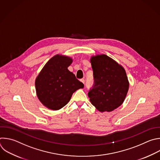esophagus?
<instances>
[{"instance_id":"obj_1","label":"esophagus","mask_w":160,"mask_h":160,"mask_svg":"<svg viewBox=\"0 0 160 160\" xmlns=\"http://www.w3.org/2000/svg\"><path fill=\"white\" fill-rule=\"evenodd\" d=\"M80 81H81L83 84L85 83V80H84V79H83V78H82V79H81V80H80Z\"/></svg>"}]
</instances>
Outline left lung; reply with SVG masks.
Here are the masks:
<instances>
[{"label": "left lung", "instance_id": "obj_1", "mask_svg": "<svg viewBox=\"0 0 160 160\" xmlns=\"http://www.w3.org/2000/svg\"><path fill=\"white\" fill-rule=\"evenodd\" d=\"M94 83L88 93L90 101L100 112H111L123 103L129 89L124 68L105 55L90 60Z\"/></svg>", "mask_w": 160, "mask_h": 160}]
</instances>
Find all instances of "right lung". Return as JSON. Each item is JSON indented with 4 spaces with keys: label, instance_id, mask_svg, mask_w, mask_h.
Segmentation results:
<instances>
[{
    "label": "right lung",
    "instance_id": "right-lung-1",
    "mask_svg": "<svg viewBox=\"0 0 160 160\" xmlns=\"http://www.w3.org/2000/svg\"><path fill=\"white\" fill-rule=\"evenodd\" d=\"M72 62V58L57 55L46 63L37 77V96L48 109H60L68 103L77 90L83 88V83L68 70Z\"/></svg>",
    "mask_w": 160,
    "mask_h": 160
}]
</instances>
